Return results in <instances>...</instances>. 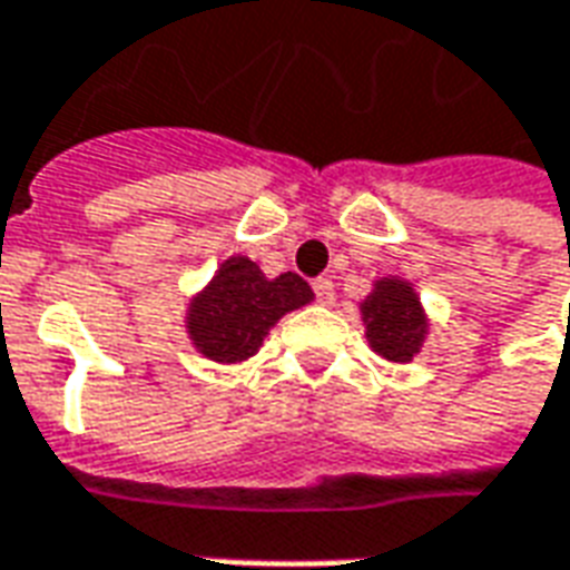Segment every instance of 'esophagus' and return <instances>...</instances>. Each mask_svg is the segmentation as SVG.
Returning <instances> with one entry per match:
<instances>
[{"instance_id": "esophagus-1", "label": "esophagus", "mask_w": 570, "mask_h": 570, "mask_svg": "<svg viewBox=\"0 0 570 570\" xmlns=\"http://www.w3.org/2000/svg\"><path fill=\"white\" fill-rule=\"evenodd\" d=\"M314 296H317L321 305H333V298H335L333 281H330V277H317V281H314Z\"/></svg>"}]
</instances>
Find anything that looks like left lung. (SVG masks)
I'll list each match as a JSON object with an SVG mask.
<instances>
[{"label":"left lung","mask_w":570,"mask_h":570,"mask_svg":"<svg viewBox=\"0 0 570 570\" xmlns=\"http://www.w3.org/2000/svg\"><path fill=\"white\" fill-rule=\"evenodd\" d=\"M370 347L387 363H409L428 338V314L419 293L403 277H382L375 289L360 302Z\"/></svg>","instance_id":"1"}]
</instances>
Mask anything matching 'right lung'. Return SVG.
Instances as JSON below:
<instances>
[{
	"label": "right lung",
	"mask_w": 570,
	"mask_h": 570,
	"mask_svg": "<svg viewBox=\"0 0 570 570\" xmlns=\"http://www.w3.org/2000/svg\"><path fill=\"white\" fill-rule=\"evenodd\" d=\"M314 293L298 274L265 277L247 256H228L213 281L191 298L186 333L213 363H244L265 342L274 323L308 305Z\"/></svg>",
	"instance_id": "1"
}]
</instances>
